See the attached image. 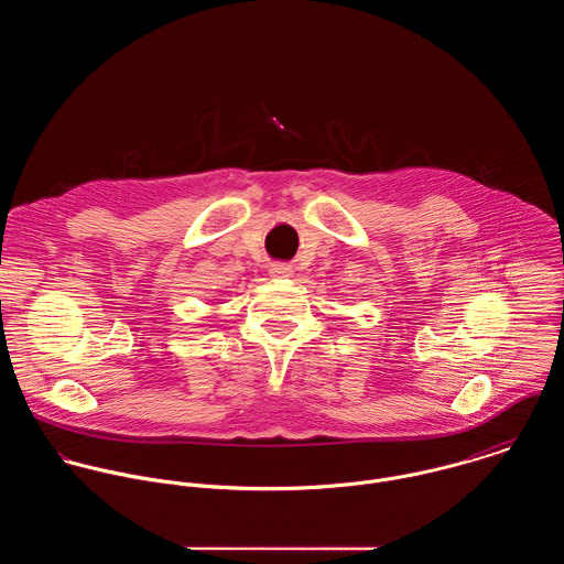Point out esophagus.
<instances>
[{"label": "esophagus", "mask_w": 564, "mask_h": 564, "mask_svg": "<svg viewBox=\"0 0 564 564\" xmlns=\"http://www.w3.org/2000/svg\"><path fill=\"white\" fill-rule=\"evenodd\" d=\"M269 273H271L273 278H291V275H293V267H289V264H284V262H278V264H271Z\"/></svg>", "instance_id": "34e87169"}]
</instances>
